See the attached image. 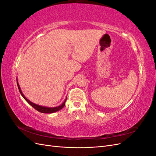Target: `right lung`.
Segmentation results:
<instances>
[{
	"instance_id": "add662e5",
	"label": "right lung",
	"mask_w": 156,
	"mask_h": 156,
	"mask_svg": "<svg viewBox=\"0 0 156 156\" xmlns=\"http://www.w3.org/2000/svg\"><path fill=\"white\" fill-rule=\"evenodd\" d=\"M17 87H18V88H19V90H20V92L21 93V96H23V98L25 99V100L29 103V104L32 107H34L36 110H37V111H39L40 112H42V113H53V112H55L56 111H60V109H62V108L64 107L65 105V103H66V100H64V101L62 103V105H60V106H58V107H44V106H40V105H36L35 104V103L31 102L30 100H28V99L24 96V94H23L22 93V91L21 90V88L20 87V85H19V83L17 82Z\"/></svg>"
}]
</instances>
